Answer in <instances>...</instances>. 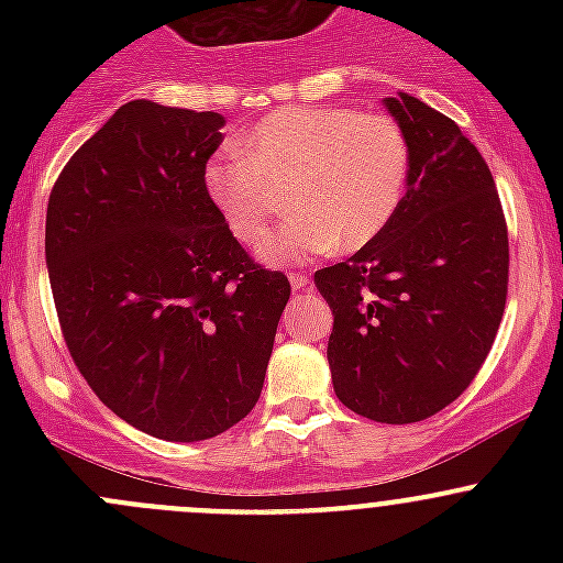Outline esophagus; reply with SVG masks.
<instances>
[{
	"label": "esophagus",
	"instance_id": "34e87169",
	"mask_svg": "<svg viewBox=\"0 0 563 563\" xmlns=\"http://www.w3.org/2000/svg\"><path fill=\"white\" fill-rule=\"evenodd\" d=\"M308 283H310V277L302 275V272H294V275H291V286L297 288V291H299V288L308 286Z\"/></svg>",
	"mask_w": 563,
	"mask_h": 563
}]
</instances>
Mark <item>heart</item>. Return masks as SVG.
<instances>
[{
	"label": "heart",
	"instance_id": "heart-1",
	"mask_svg": "<svg viewBox=\"0 0 563 563\" xmlns=\"http://www.w3.org/2000/svg\"><path fill=\"white\" fill-rule=\"evenodd\" d=\"M240 157L203 168V190L240 242H258L279 211L298 214L261 242L269 264H297L334 247L371 245L395 218L408 179V141L387 113L288 106L236 141Z\"/></svg>",
	"mask_w": 563,
	"mask_h": 563
}]
</instances>
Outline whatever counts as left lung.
<instances>
[{
    "mask_svg": "<svg viewBox=\"0 0 563 563\" xmlns=\"http://www.w3.org/2000/svg\"><path fill=\"white\" fill-rule=\"evenodd\" d=\"M384 106L408 141V187L387 229L316 272L332 308L334 395L360 417L411 424L457 400L493 349L509 236L485 157L450 117L400 92Z\"/></svg>",
    "mask_w": 563,
    "mask_h": 563,
    "instance_id": "8db88e82",
    "label": "left lung"
}]
</instances>
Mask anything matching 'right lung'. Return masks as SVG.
<instances>
[{"label":"right lung","instance_id":"add662e5","mask_svg":"<svg viewBox=\"0 0 563 563\" xmlns=\"http://www.w3.org/2000/svg\"><path fill=\"white\" fill-rule=\"evenodd\" d=\"M223 124L130 100L67 161L45 214L78 373L117 417L166 441L212 439L253 411L291 297L203 190Z\"/></svg>","mask_w":563,"mask_h":563}]
</instances>
